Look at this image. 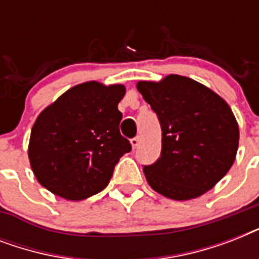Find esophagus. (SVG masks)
Instances as JSON below:
<instances>
[{
  "instance_id": "obj_1",
  "label": "esophagus",
  "mask_w": 259,
  "mask_h": 259,
  "mask_svg": "<svg viewBox=\"0 0 259 259\" xmlns=\"http://www.w3.org/2000/svg\"><path fill=\"white\" fill-rule=\"evenodd\" d=\"M130 144H132V146H133V149H136L138 145H140V137H134L130 140Z\"/></svg>"
}]
</instances>
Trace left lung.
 <instances>
[{
  "mask_svg": "<svg viewBox=\"0 0 259 259\" xmlns=\"http://www.w3.org/2000/svg\"><path fill=\"white\" fill-rule=\"evenodd\" d=\"M137 90L157 114L162 132L160 157L144 165L149 185L173 200L201 196L235 161L239 127L230 106L208 87L180 75L138 82Z\"/></svg>",
  "mask_w": 259,
  "mask_h": 259,
  "instance_id": "8db88e82",
  "label": "left lung"
}]
</instances>
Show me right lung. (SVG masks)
I'll use <instances>...</instances> for the list:
<instances>
[{"instance_id":"obj_1","label":"right lung","mask_w":259,"mask_h":259,"mask_svg":"<svg viewBox=\"0 0 259 259\" xmlns=\"http://www.w3.org/2000/svg\"><path fill=\"white\" fill-rule=\"evenodd\" d=\"M125 86L86 82L42 110L30 132L28 156L40 184L67 200H83L109 184L132 150L119 133Z\"/></svg>"}]
</instances>
